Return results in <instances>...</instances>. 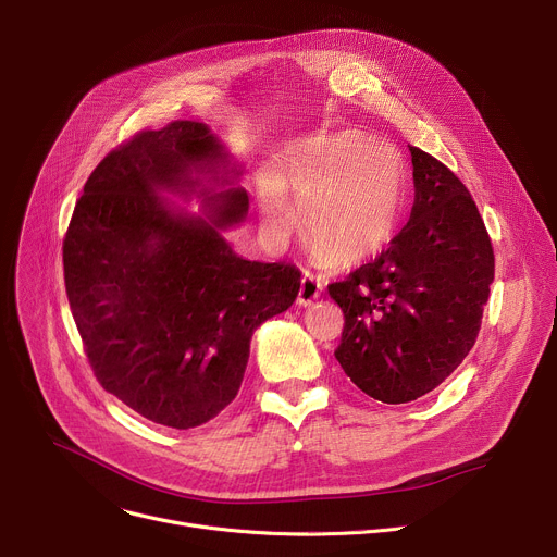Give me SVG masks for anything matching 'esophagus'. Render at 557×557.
<instances>
[{
  "instance_id": "obj_1",
  "label": "esophagus",
  "mask_w": 557,
  "mask_h": 557,
  "mask_svg": "<svg viewBox=\"0 0 557 557\" xmlns=\"http://www.w3.org/2000/svg\"><path fill=\"white\" fill-rule=\"evenodd\" d=\"M322 293V284L314 280V275L310 271H304L301 282H299V293H297V301L299 304H310L314 297H320Z\"/></svg>"
}]
</instances>
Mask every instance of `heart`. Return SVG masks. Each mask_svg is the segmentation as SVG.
I'll use <instances>...</instances> for the list:
<instances>
[{"instance_id":"b5f03b06","label":"heart","mask_w":557,"mask_h":557,"mask_svg":"<svg viewBox=\"0 0 557 557\" xmlns=\"http://www.w3.org/2000/svg\"><path fill=\"white\" fill-rule=\"evenodd\" d=\"M346 129L297 143L284 163V183L260 185V209L271 233L306 228L314 245L366 260L385 249L401 224L406 165L399 151ZM393 163L389 164L388 161Z\"/></svg>"}]
</instances>
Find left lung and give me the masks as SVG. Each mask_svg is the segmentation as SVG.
Instances as JSON below:
<instances>
[{"label": "left lung", "instance_id": "8db88e82", "mask_svg": "<svg viewBox=\"0 0 557 557\" xmlns=\"http://www.w3.org/2000/svg\"><path fill=\"white\" fill-rule=\"evenodd\" d=\"M410 153L408 224L379 258L329 284L346 317L335 357L383 404L417 401L462 363L494 282V247L471 194L428 151Z\"/></svg>", "mask_w": 557, "mask_h": 557}]
</instances>
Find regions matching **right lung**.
<instances>
[{
  "mask_svg": "<svg viewBox=\"0 0 557 557\" xmlns=\"http://www.w3.org/2000/svg\"><path fill=\"white\" fill-rule=\"evenodd\" d=\"M222 145L196 121L136 132L86 181L65 240L74 324L106 392L174 430L218 417L243 385L253 331L297 297L299 269L235 256L222 231L249 211L245 189L202 191V215L158 191H194Z\"/></svg>",
  "mask_w": 557,
  "mask_h": 557,
  "instance_id": "1",
  "label": "right lung"
}]
</instances>
